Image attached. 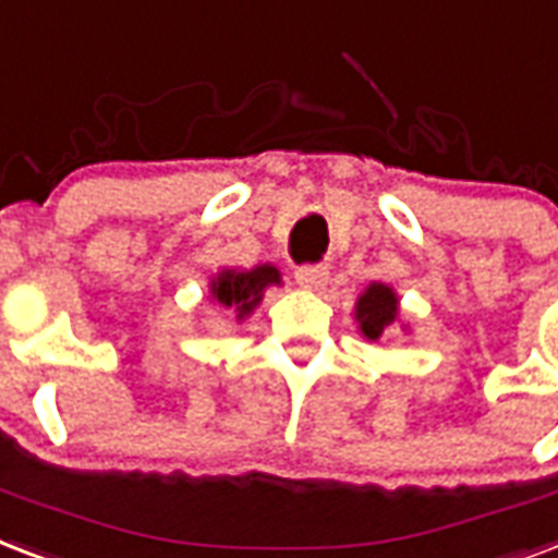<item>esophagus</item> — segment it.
I'll use <instances>...</instances> for the list:
<instances>
[{
    "instance_id": "1",
    "label": "esophagus",
    "mask_w": 558,
    "mask_h": 558,
    "mask_svg": "<svg viewBox=\"0 0 558 558\" xmlns=\"http://www.w3.org/2000/svg\"><path fill=\"white\" fill-rule=\"evenodd\" d=\"M328 279V267L326 265H302L296 267V282L308 291H319Z\"/></svg>"
}]
</instances>
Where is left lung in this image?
<instances>
[{
  "label": "left lung",
  "mask_w": 558,
  "mask_h": 558,
  "mask_svg": "<svg viewBox=\"0 0 558 558\" xmlns=\"http://www.w3.org/2000/svg\"><path fill=\"white\" fill-rule=\"evenodd\" d=\"M399 311V300L387 284H369L366 293L357 300V323L366 338H381L384 328L390 326Z\"/></svg>",
  "instance_id": "left-lung-1"
}]
</instances>
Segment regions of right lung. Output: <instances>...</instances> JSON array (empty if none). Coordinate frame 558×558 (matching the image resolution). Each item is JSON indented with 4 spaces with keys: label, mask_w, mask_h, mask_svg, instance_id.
I'll return each instance as SVG.
<instances>
[{
    "label": "right lung",
    "mask_w": 558,
    "mask_h": 558,
    "mask_svg": "<svg viewBox=\"0 0 558 558\" xmlns=\"http://www.w3.org/2000/svg\"><path fill=\"white\" fill-rule=\"evenodd\" d=\"M267 284H279V270L270 265L256 267V270H223V274L211 282V296L223 305V308L235 311L239 317L250 314L262 302Z\"/></svg>",
    "instance_id": "right-lung-1"
}]
</instances>
